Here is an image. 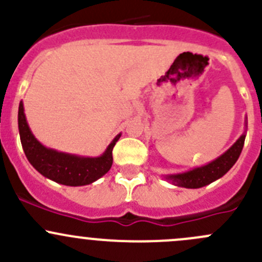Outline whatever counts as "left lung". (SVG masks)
I'll return each mask as SVG.
<instances>
[{
    "instance_id": "obj_1",
    "label": "left lung",
    "mask_w": 262,
    "mask_h": 262,
    "mask_svg": "<svg viewBox=\"0 0 262 262\" xmlns=\"http://www.w3.org/2000/svg\"><path fill=\"white\" fill-rule=\"evenodd\" d=\"M246 132H247V116L245 119V132L223 155L208 162L207 165L190 168L189 171H185V172L163 175V179L175 186L186 187V189H199V187L207 186L218 179L223 178L233 167L241 155L245 144Z\"/></svg>"
}]
</instances>
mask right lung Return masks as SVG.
<instances>
[{"instance_id": "right-lung-1", "label": "right lung", "mask_w": 262, "mask_h": 262, "mask_svg": "<svg viewBox=\"0 0 262 262\" xmlns=\"http://www.w3.org/2000/svg\"><path fill=\"white\" fill-rule=\"evenodd\" d=\"M17 121L21 144L26 158L44 178L67 186H83L99 180L112 168L113 148L121 133L113 139L101 156L89 157L59 152L41 144L29 126L23 101L18 105Z\"/></svg>"}]
</instances>
